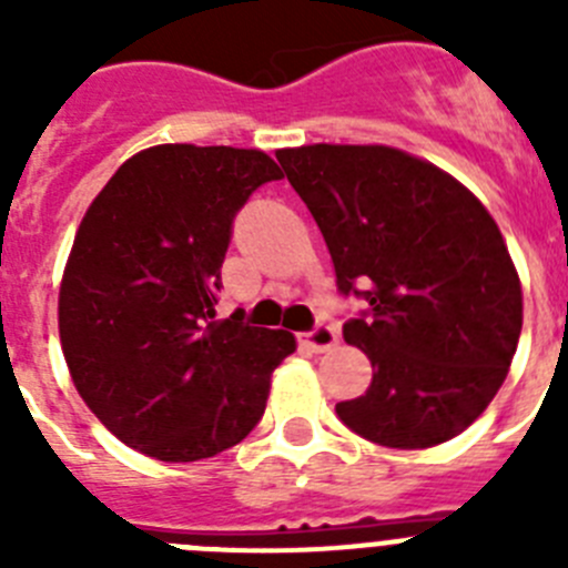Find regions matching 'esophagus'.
<instances>
[{"label":"esophagus","mask_w":568,"mask_h":568,"mask_svg":"<svg viewBox=\"0 0 568 568\" xmlns=\"http://www.w3.org/2000/svg\"><path fill=\"white\" fill-rule=\"evenodd\" d=\"M301 344L310 346L313 353H327V349H333L335 344H338V329L333 327V324H315L313 329H307V333L298 335Z\"/></svg>","instance_id":"esophagus-1"}]
</instances>
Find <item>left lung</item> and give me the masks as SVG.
I'll return each mask as SVG.
<instances>
[{"instance_id": "8db88e82", "label": "left lung", "mask_w": 568, "mask_h": 568, "mask_svg": "<svg viewBox=\"0 0 568 568\" xmlns=\"http://www.w3.org/2000/svg\"><path fill=\"white\" fill-rule=\"evenodd\" d=\"M333 255L335 284L364 310L344 341L373 364V384L335 413L393 449L455 438L509 373L524 295L498 224L435 164L381 144L278 150Z\"/></svg>"}]
</instances>
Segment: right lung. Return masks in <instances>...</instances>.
<instances>
[{
  "mask_svg": "<svg viewBox=\"0 0 568 568\" xmlns=\"http://www.w3.org/2000/svg\"><path fill=\"white\" fill-rule=\"evenodd\" d=\"M281 179L261 150L159 144L115 170L84 213L59 293V338L84 404L168 464L213 458L264 415L287 329L215 321L239 210Z\"/></svg>",
  "mask_w": 568,
  "mask_h": 568,
  "instance_id": "obj_1",
  "label": "right lung"
}]
</instances>
